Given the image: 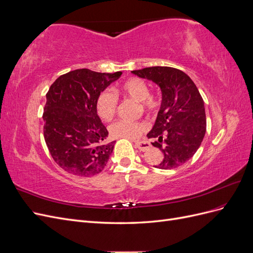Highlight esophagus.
I'll return each instance as SVG.
<instances>
[{
  "label": "esophagus",
  "mask_w": 253,
  "mask_h": 253,
  "mask_svg": "<svg viewBox=\"0 0 253 253\" xmlns=\"http://www.w3.org/2000/svg\"><path fill=\"white\" fill-rule=\"evenodd\" d=\"M135 145H136L137 149L140 150V151H143V152L149 150L151 148V144L148 141H136Z\"/></svg>",
  "instance_id": "34e87169"
}]
</instances>
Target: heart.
Returning a JSON list of instances; mask_svg holds the SVG:
<instances>
[{
    "mask_svg": "<svg viewBox=\"0 0 253 253\" xmlns=\"http://www.w3.org/2000/svg\"><path fill=\"white\" fill-rule=\"evenodd\" d=\"M121 93L142 101L145 109L150 112H155L159 108V100L150 95L148 84L139 78L132 77L126 80L119 87ZM118 98L111 90H103L99 94L96 101V110L99 117L103 120H111L117 111ZM147 125L142 121L117 120L109 126L110 134L116 138L136 139L147 131Z\"/></svg>",
    "mask_w": 253,
    "mask_h": 253,
    "instance_id": "b5f03b06",
    "label": "heart"
}]
</instances>
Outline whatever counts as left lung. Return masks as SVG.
I'll return each instance as SVG.
<instances>
[{"label":"left lung","mask_w":253,"mask_h":253,"mask_svg":"<svg viewBox=\"0 0 253 253\" xmlns=\"http://www.w3.org/2000/svg\"><path fill=\"white\" fill-rule=\"evenodd\" d=\"M140 78L153 81L162 90V104L148 138L163 152L162 170L175 169L195 154L206 134L203 98L187 74L169 66H153L133 71Z\"/></svg>","instance_id":"obj_1"}]
</instances>
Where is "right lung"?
I'll return each mask as SVG.
<instances>
[{
	"label": "right lung",
	"mask_w": 253,
	"mask_h": 253,
	"mask_svg": "<svg viewBox=\"0 0 253 253\" xmlns=\"http://www.w3.org/2000/svg\"><path fill=\"white\" fill-rule=\"evenodd\" d=\"M121 74L81 68L60 76L50 85L43 113L44 139L64 171L89 177L104 169L115 141L105 142L109 132L97 115L96 101Z\"/></svg>",
	"instance_id": "obj_1"
}]
</instances>
